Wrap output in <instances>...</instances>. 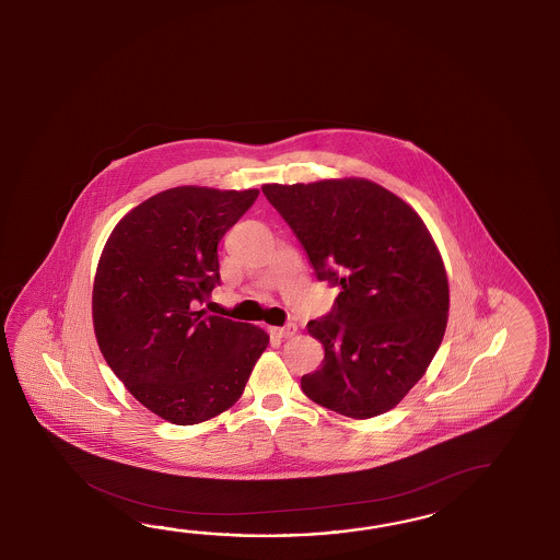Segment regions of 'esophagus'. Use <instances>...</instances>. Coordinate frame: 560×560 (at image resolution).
Returning a JSON list of instances; mask_svg holds the SVG:
<instances>
[{
  "label": "esophagus",
  "mask_w": 560,
  "mask_h": 560,
  "mask_svg": "<svg viewBox=\"0 0 560 560\" xmlns=\"http://www.w3.org/2000/svg\"><path fill=\"white\" fill-rule=\"evenodd\" d=\"M296 334V326L294 324H288V326H282V328H270V336H275V338H292Z\"/></svg>",
  "instance_id": "obj_1"
}]
</instances>
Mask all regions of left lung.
<instances>
[{
	"label": "left lung",
	"instance_id": "left-lung-1",
	"mask_svg": "<svg viewBox=\"0 0 560 560\" xmlns=\"http://www.w3.org/2000/svg\"><path fill=\"white\" fill-rule=\"evenodd\" d=\"M302 242L318 280L340 288L307 322L324 362L302 392L341 416L397 406L421 380L447 328L450 285L428 226L394 192L365 178L264 185Z\"/></svg>",
	"mask_w": 560,
	"mask_h": 560
}]
</instances>
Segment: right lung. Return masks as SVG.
<instances>
[{
  "label": "right lung",
  "mask_w": 560,
  "mask_h": 560,
  "mask_svg": "<svg viewBox=\"0 0 560 560\" xmlns=\"http://www.w3.org/2000/svg\"><path fill=\"white\" fill-rule=\"evenodd\" d=\"M256 198V188H168L122 217L101 254V353L137 401L175 425L234 406L270 341L253 324L198 310L220 284L219 242Z\"/></svg>",
  "instance_id": "right-lung-1"
}]
</instances>
